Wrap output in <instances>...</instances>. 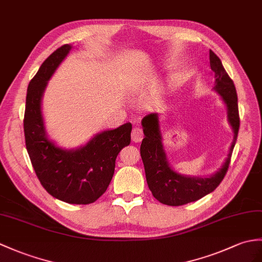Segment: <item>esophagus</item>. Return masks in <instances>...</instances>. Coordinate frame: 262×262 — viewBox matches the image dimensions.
<instances>
[{
  "label": "esophagus",
  "mask_w": 262,
  "mask_h": 262,
  "mask_svg": "<svg viewBox=\"0 0 262 262\" xmlns=\"http://www.w3.org/2000/svg\"><path fill=\"white\" fill-rule=\"evenodd\" d=\"M143 138H144V134L142 128H139V127H134L132 130V141L134 143H139L142 142Z\"/></svg>",
  "instance_id": "1"
}]
</instances>
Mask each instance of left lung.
<instances>
[{
	"mask_svg": "<svg viewBox=\"0 0 262 262\" xmlns=\"http://www.w3.org/2000/svg\"><path fill=\"white\" fill-rule=\"evenodd\" d=\"M210 67L215 78L214 90L220 94L227 105L228 120L234 133L227 160L215 174L203 179L176 173L169 166L163 148L159 115L149 114L142 120L145 138L141 145V156L146 181L153 196L163 204L179 206L198 201L213 192L228 172L240 127L238 96L232 79L227 74L220 58L212 50H210Z\"/></svg>",
	"mask_w": 262,
	"mask_h": 262,
	"instance_id": "left-lung-1",
	"label": "left lung"
}]
</instances>
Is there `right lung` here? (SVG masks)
I'll use <instances>...</instances> for the list:
<instances>
[{
    "label": "right lung",
    "instance_id": "right-lung-1",
    "mask_svg": "<svg viewBox=\"0 0 262 262\" xmlns=\"http://www.w3.org/2000/svg\"><path fill=\"white\" fill-rule=\"evenodd\" d=\"M58 48L41 64L28 86L24 112L27 150L41 185L53 198L70 204H89L98 200L111 183L119 151L130 143L132 124L97 134L77 149H63L48 138L41 100L48 80L71 50Z\"/></svg>",
    "mask_w": 262,
    "mask_h": 262
}]
</instances>
